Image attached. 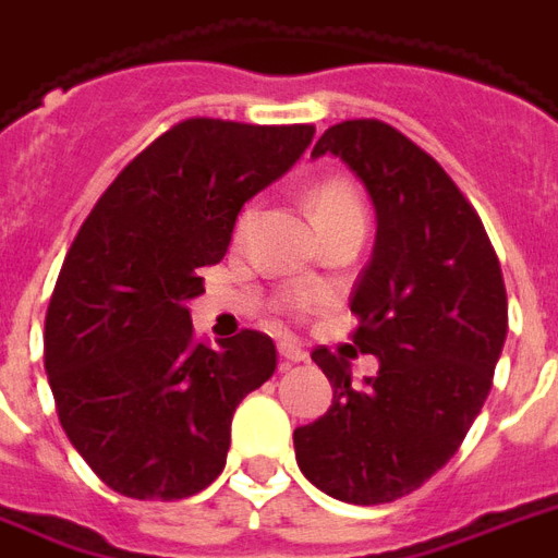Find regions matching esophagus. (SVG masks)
I'll list each match as a JSON object with an SVG mask.
<instances>
[{
	"instance_id": "esophagus-1",
	"label": "esophagus",
	"mask_w": 558,
	"mask_h": 558,
	"mask_svg": "<svg viewBox=\"0 0 558 558\" xmlns=\"http://www.w3.org/2000/svg\"><path fill=\"white\" fill-rule=\"evenodd\" d=\"M278 352H280V361H283V366H290V363L307 361V354L301 352V345H295V342H290V340L280 342Z\"/></svg>"
}]
</instances>
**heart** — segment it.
Segmentation results:
<instances>
[{
	"instance_id": "b5f03b06",
	"label": "heart",
	"mask_w": 558,
	"mask_h": 558,
	"mask_svg": "<svg viewBox=\"0 0 558 558\" xmlns=\"http://www.w3.org/2000/svg\"><path fill=\"white\" fill-rule=\"evenodd\" d=\"M311 209L316 225H325L331 218L349 216V213H363L361 201L354 195V189L340 177H331V180H322L311 189ZM251 225V209H245L239 216V230H245Z\"/></svg>"
}]
</instances>
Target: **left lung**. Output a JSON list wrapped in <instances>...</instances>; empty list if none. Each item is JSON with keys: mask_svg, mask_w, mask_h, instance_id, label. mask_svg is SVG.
Segmentation results:
<instances>
[{"mask_svg": "<svg viewBox=\"0 0 558 558\" xmlns=\"http://www.w3.org/2000/svg\"><path fill=\"white\" fill-rule=\"evenodd\" d=\"M325 153L352 168L375 206L352 340L378 357V373L354 384L352 363L316 349L333 402L292 440L316 488L378 506L420 488L458 452L490 393L509 301L482 218L426 150L361 118L325 130L313 156Z\"/></svg>", "mask_w": 558, "mask_h": 558, "instance_id": "1", "label": "left lung"}]
</instances>
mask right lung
<instances>
[{
	"label": "right lung",
	"instance_id": "right-lung-1",
	"mask_svg": "<svg viewBox=\"0 0 558 558\" xmlns=\"http://www.w3.org/2000/svg\"><path fill=\"white\" fill-rule=\"evenodd\" d=\"M316 126L189 118L102 192L73 239L44 328L61 428L123 497L183 499L225 470L233 411L278 366L271 337H195L189 301L245 201L290 171Z\"/></svg>",
	"mask_w": 558,
	"mask_h": 558
}]
</instances>
